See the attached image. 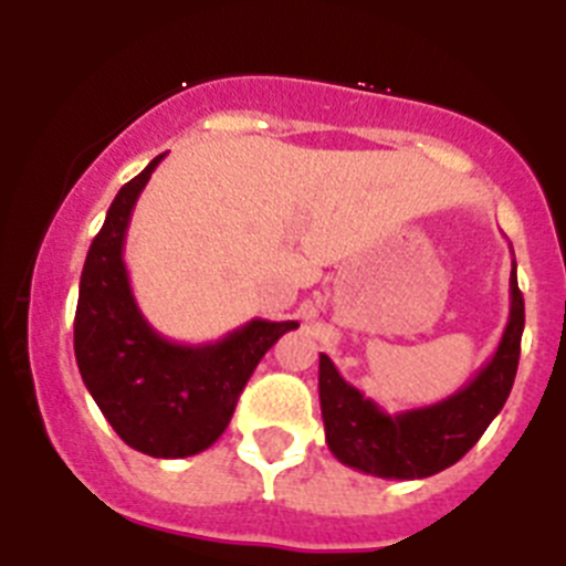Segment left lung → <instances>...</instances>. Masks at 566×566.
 <instances>
[{
	"label": "left lung",
	"instance_id": "obj_1",
	"mask_svg": "<svg viewBox=\"0 0 566 566\" xmlns=\"http://www.w3.org/2000/svg\"><path fill=\"white\" fill-rule=\"evenodd\" d=\"M524 332V297L516 260L510 269V317L496 354L442 402L388 413L339 377L319 354V408L328 451L348 468L379 479H424L457 464L499 417L516 379Z\"/></svg>",
	"mask_w": 566,
	"mask_h": 566
}]
</instances>
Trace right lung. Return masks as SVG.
<instances>
[{
	"instance_id": "right-lung-1",
	"label": "right lung",
	"mask_w": 566,
	"mask_h": 566,
	"mask_svg": "<svg viewBox=\"0 0 566 566\" xmlns=\"http://www.w3.org/2000/svg\"><path fill=\"white\" fill-rule=\"evenodd\" d=\"M164 161L153 158L109 203L78 283L73 348L90 397L113 431L155 459L207 451L227 431L240 391L294 319H249L223 339L184 345L155 332L135 303L124 240L135 201Z\"/></svg>"
}]
</instances>
